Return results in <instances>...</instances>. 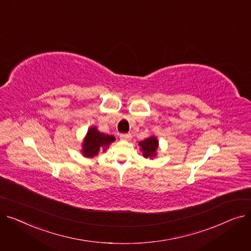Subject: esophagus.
Returning <instances> with one entry per match:
<instances>
[{
    "label": "esophagus",
    "mask_w": 251,
    "mask_h": 251,
    "mask_svg": "<svg viewBox=\"0 0 251 251\" xmlns=\"http://www.w3.org/2000/svg\"><path fill=\"white\" fill-rule=\"evenodd\" d=\"M131 134L130 133H126V134H120V138L123 140H130L131 139Z\"/></svg>",
    "instance_id": "obj_1"
}]
</instances>
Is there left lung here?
Returning a JSON list of instances; mask_svg holds the SVG:
<instances>
[{
  "label": "left lung",
  "mask_w": 251,
  "mask_h": 251,
  "mask_svg": "<svg viewBox=\"0 0 251 251\" xmlns=\"http://www.w3.org/2000/svg\"><path fill=\"white\" fill-rule=\"evenodd\" d=\"M139 146L142 151V154L144 157H150L153 159L156 155V150L159 148V140L156 139L155 136H151L143 141L139 142Z\"/></svg>",
  "instance_id": "8db88e82"
}]
</instances>
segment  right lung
Masks as SVG:
<instances>
[{"label": "right lung", "instance_id": "add662e5", "mask_svg": "<svg viewBox=\"0 0 251 251\" xmlns=\"http://www.w3.org/2000/svg\"><path fill=\"white\" fill-rule=\"evenodd\" d=\"M114 141L113 135L100 133L97 127H90L82 143V153L86 157H94L99 154L100 151H105Z\"/></svg>", "mask_w": 251, "mask_h": 251}]
</instances>
